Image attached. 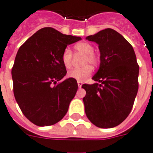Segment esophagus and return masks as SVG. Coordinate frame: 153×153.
<instances>
[{
    "instance_id": "esophagus-1",
    "label": "esophagus",
    "mask_w": 153,
    "mask_h": 153,
    "mask_svg": "<svg viewBox=\"0 0 153 153\" xmlns=\"http://www.w3.org/2000/svg\"><path fill=\"white\" fill-rule=\"evenodd\" d=\"M78 88H82V82H78Z\"/></svg>"
}]
</instances>
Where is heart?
I'll return each instance as SVG.
<instances>
[{"label": "heart", "mask_w": 153, "mask_h": 153, "mask_svg": "<svg viewBox=\"0 0 153 153\" xmlns=\"http://www.w3.org/2000/svg\"><path fill=\"white\" fill-rule=\"evenodd\" d=\"M75 51L77 53L85 55L82 68H76L68 71V77L78 82H84L92 73V67L89 65H97L99 62V58L94 53V47L91 44L87 42H81L75 46ZM62 62L66 69H69L72 65V53L71 49L66 48L62 55Z\"/></svg>", "instance_id": "1"}]
</instances>
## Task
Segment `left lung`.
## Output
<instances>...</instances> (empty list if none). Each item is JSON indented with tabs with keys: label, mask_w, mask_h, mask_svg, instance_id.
<instances>
[{
	"label": "left lung",
	"mask_w": 153,
	"mask_h": 153,
	"mask_svg": "<svg viewBox=\"0 0 153 153\" xmlns=\"http://www.w3.org/2000/svg\"><path fill=\"white\" fill-rule=\"evenodd\" d=\"M86 39L98 44L100 63L92 78L97 83L82 85L86 91L85 114L97 127H114L130 114L138 91L136 54L130 42L113 29L101 30Z\"/></svg>",
	"instance_id": "8db88e82"
}]
</instances>
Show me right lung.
<instances>
[{"instance_id":"1","label":"right lung","mask_w":153,"mask_h":153,"mask_svg":"<svg viewBox=\"0 0 153 153\" xmlns=\"http://www.w3.org/2000/svg\"><path fill=\"white\" fill-rule=\"evenodd\" d=\"M82 39L44 27L19 49L11 74L13 94L24 116L36 126L61 120L78 90L76 80L67 78L62 55L67 46Z\"/></svg>"}]
</instances>
